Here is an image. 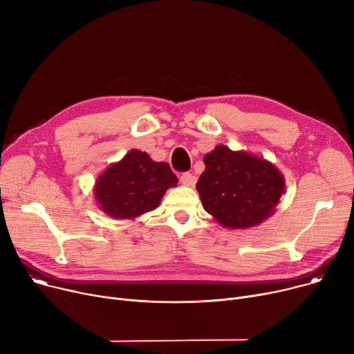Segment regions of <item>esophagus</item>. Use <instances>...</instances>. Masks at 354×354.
Masks as SVG:
<instances>
[{
    "label": "esophagus",
    "mask_w": 354,
    "mask_h": 354,
    "mask_svg": "<svg viewBox=\"0 0 354 354\" xmlns=\"http://www.w3.org/2000/svg\"><path fill=\"white\" fill-rule=\"evenodd\" d=\"M180 181L185 187H194L196 183H197V177L194 174H192V173H184V174H181Z\"/></svg>",
    "instance_id": "1"
}]
</instances>
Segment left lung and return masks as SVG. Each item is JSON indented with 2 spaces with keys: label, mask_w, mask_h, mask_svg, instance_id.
<instances>
[{
  "label": "left lung",
  "mask_w": 354,
  "mask_h": 354,
  "mask_svg": "<svg viewBox=\"0 0 354 354\" xmlns=\"http://www.w3.org/2000/svg\"><path fill=\"white\" fill-rule=\"evenodd\" d=\"M204 165L196 188L204 209L220 225L248 230L274 215L285 192V178L275 165L224 145L207 153Z\"/></svg>",
  "instance_id": "8db88e82"
}]
</instances>
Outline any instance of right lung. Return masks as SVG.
Wrapping results in <instances>:
<instances>
[{
    "instance_id": "obj_1",
    "label": "right lung",
    "mask_w": 354,
    "mask_h": 354,
    "mask_svg": "<svg viewBox=\"0 0 354 354\" xmlns=\"http://www.w3.org/2000/svg\"><path fill=\"white\" fill-rule=\"evenodd\" d=\"M177 177L167 162L154 161L133 149L112 162L95 181L93 196L99 209L115 220H134L158 207Z\"/></svg>"
}]
</instances>
